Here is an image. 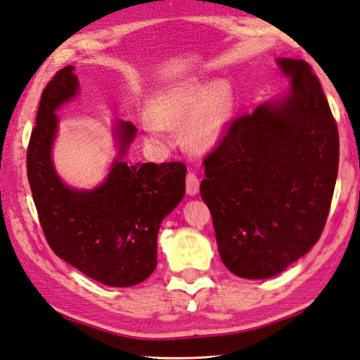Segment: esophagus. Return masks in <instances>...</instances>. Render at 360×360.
Segmentation results:
<instances>
[{
	"mask_svg": "<svg viewBox=\"0 0 360 360\" xmlns=\"http://www.w3.org/2000/svg\"><path fill=\"white\" fill-rule=\"evenodd\" d=\"M199 186L200 181L198 179V175L193 172H188L186 175V194L188 195H195L199 193Z\"/></svg>",
	"mask_w": 360,
	"mask_h": 360,
	"instance_id": "obj_1",
	"label": "esophagus"
}]
</instances>
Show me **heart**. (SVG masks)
<instances>
[{
	"label": "heart",
	"mask_w": 360,
	"mask_h": 360,
	"mask_svg": "<svg viewBox=\"0 0 360 360\" xmlns=\"http://www.w3.org/2000/svg\"><path fill=\"white\" fill-rule=\"evenodd\" d=\"M233 114L232 87L226 79L210 86L189 79L153 96L147 108L146 131L155 142H165L166 128L185 122L183 139L194 152H207L219 144Z\"/></svg>",
	"instance_id": "heart-1"
}]
</instances>
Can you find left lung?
I'll return each instance as SVG.
<instances>
[{
  "label": "left lung",
  "mask_w": 360,
  "mask_h": 360,
  "mask_svg": "<svg viewBox=\"0 0 360 360\" xmlns=\"http://www.w3.org/2000/svg\"><path fill=\"white\" fill-rule=\"evenodd\" d=\"M283 98L230 120L203 158L200 195L222 263L244 279L282 273L320 240L338 171V130L306 60L277 59Z\"/></svg>",
  "instance_id": "obj_1"
}]
</instances>
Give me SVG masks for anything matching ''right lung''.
<instances>
[{"label": "right lung", "instance_id": "add662e5", "mask_svg": "<svg viewBox=\"0 0 360 360\" xmlns=\"http://www.w3.org/2000/svg\"><path fill=\"white\" fill-rule=\"evenodd\" d=\"M78 92L73 65L45 86L26 166L40 226L53 252L108 287H131L157 268L161 221L185 195L183 162L128 166L127 147L136 136L130 122H117L119 158L106 180L91 191L65 186L54 171L51 146L58 130L54 111Z\"/></svg>", "mask_w": 360, "mask_h": 360}]
</instances>
